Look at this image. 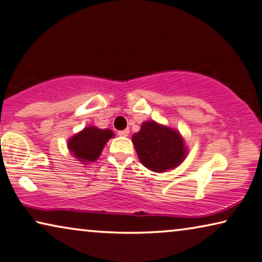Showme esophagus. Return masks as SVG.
<instances>
[{
	"label": "esophagus",
	"mask_w": 262,
	"mask_h": 262,
	"mask_svg": "<svg viewBox=\"0 0 262 262\" xmlns=\"http://www.w3.org/2000/svg\"><path fill=\"white\" fill-rule=\"evenodd\" d=\"M128 134H129V129H123L118 132V135L120 136H128Z\"/></svg>",
	"instance_id": "1"
}]
</instances>
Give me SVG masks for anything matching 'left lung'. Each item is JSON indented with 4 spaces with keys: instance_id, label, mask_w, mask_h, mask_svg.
<instances>
[{
    "instance_id": "1",
    "label": "left lung",
    "mask_w": 262,
    "mask_h": 262,
    "mask_svg": "<svg viewBox=\"0 0 262 262\" xmlns=\"http://www.w3.org/2000/svg\"><path fill=\"white\" fill-rule=\"evenodd\" d=\"M132 141L142 165L158 173L175 168L187 156L180 133L153 120L143 122Z\"/></svg>"
}]
</instances>
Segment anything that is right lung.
I'll return each mask as SVG.
<instances>
[{
	"label": "right lung",
	"instance_id": "add662e5",
	"mask_svg": "<svg viewBox=\"0 0 262 262\" xmlns=\"http://www.w3.org/2000/svg\"><path fill=\"white\" fill-rule=\"evenodd\" d=\"M114 136L111 129L89 126L68 140V149L83 165L99 159L103 147Z\"/></svg>",
	"mask_w": 262,
	"mask_h": 262
}]
</instances>
